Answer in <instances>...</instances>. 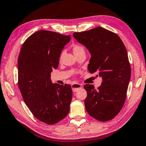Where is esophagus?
<instances>
[{
  "label": "esophagus",
  "mask_w": 146,
  "mask_h": 146,
  "mask_svg": "<svg viewBox=\"0 0 146 146\" xmlns=\"http://www.w3.org/2000/svg\"><path fill=\"white\" fill-rule=\"evenodd\" d=\"M71 87H72V90H73V92H77L78 90H80L82 88V85L80 84H78V83H75V84H72Z\"/></svg>",
  "instance_id": "esophagus-1"
}]
</instances>
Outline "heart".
I'll return each mask as SVG.
<instances>
[{"instance_id":"obj_1","label":"heart","mask_w":146,"mask_h":146,"mask_svg":"<svg viewBox=\"0 0 146 146\" xmlns=\"http://www.w3.org/2000/svg\"><path fill=\"white\" fill-rule=\"evenodd\" d=\"M84 51V48L82 47L81 45H75L73 47V52L74 53V54H77L78 53H79L80 52H83ZM62 56V54L60 55V60H61Z\"/></svg>"}]
</instances>
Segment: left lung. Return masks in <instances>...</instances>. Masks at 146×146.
Returning <instances> with one entry per match:
<instances>
[{"instance_id": "8db88e82", "label": "left lung", "mask_w": 146, "mask_h": 146, "mask_svg": "<svg viewBox=\"0 0 146 146\" xmlns=\"http://www.w3.org/2000/svg\"><path fill=\"white\" fill-rule=\"evenodd\" d=\"M73 36L91 54L89 72H98L102 77L98 90L93 85L84 86L86 110L97 120L110 121L118 114L126 99L131 71L126 48L116 34L102 27Z\"/></svg>"}]
</instances>
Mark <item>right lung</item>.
Here are the masks:
<instances>
[{
    "mask_svg": "<svg viewBox=\"0 0 146 146\" xmlns=\"http://www.w3.org/2000/svg\"><path fill=\"white\" fill-rule=\"evenodd\" d=\"M69 41L70 36L37 31L23 43L18 57V86L23 100L36 118L48 125L57 123L69 112L71 86L50 80V73L58 67L62 50Z\"/></svg>",
    "mask_w": 146,
    "mask_h": 146,
    "instance_id": "right-lung-1",
    "label": "right lung"
}]
</instances>
